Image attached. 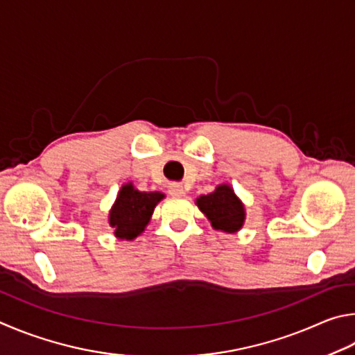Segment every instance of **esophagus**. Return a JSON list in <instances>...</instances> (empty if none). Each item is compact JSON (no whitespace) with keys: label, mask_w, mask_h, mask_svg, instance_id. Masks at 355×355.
I'll list each match as a JSON object with an SVG mask.
<instances>
[{"label":"esophagus","mask_w":355,"mask_h":355,"mask_svg":"<svg viewBox=\"0 0 355 355\" xmlns=\"http://www.w3.org/2000/svg\"><path fill=\"white\" fill-rule=\"evenodd\" d=\"M170 195H173V196H185V190H184L182 185L171 184L170 185Z\"/></svg>","instance_id":"1"}]
</instances>
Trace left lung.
<instances>
[{"mask_svg":"<svg viewBox=\"0 0 355 355\" xmlns=\"http://www.w3.org/2000/svg\"><path fill=\"white\" fill-rule=\"evenodd\" d=\"M195 202L215 231L237 234L245 225V204L229 184H218L212 193L201 195Z\"/></svg>","mask_w":355,"mask_h":355,"instance_id":"1","label":"left lung"}]
</instances>
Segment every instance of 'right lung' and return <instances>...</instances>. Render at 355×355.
<instances>
[{
    "instance_id": "1",
    "label": "right lung",
    "mask_w": 355,
    "mask_h": 355,
    "mask_svg": "<svg viewBox=\"0 0 355 355\" xmlns=\"http://www.w3.org/2000/svg\"><path fill=\"white\" fill-rule=\"evenodd\" d=\"M160 191H140L132 182L121 185L109 210V225L118 240L132 241L143 234L151 221L154 209L164 200Z\"/></svg>"
}]
</instances>
